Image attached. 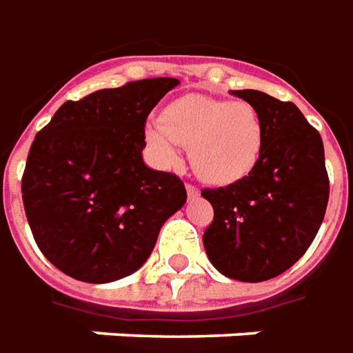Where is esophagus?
<instances>
[{
  "label": "esophagus",
  "instance_id": "34e87169",
  "mask_svg": "<svg viewBox=\"0 0 353 353\" xmlns=\"http://www.w3.org/2000/svg\"><path fill=\"white\" fill-rule=\"evenodd\" d=\"M186 192H188V197L199 196V188H197V186H194V184H186Z\"/></svg>",
  "mask_w": 353,
  "mask_h": 353
}]
</instances>
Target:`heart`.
I'll return each instance as SVG.
<instances>
[{
	"mask_svg": "<svg viewBox=\"0 0 353 353\" xmlns=\"http://www.w3.org/2000/svg\"><path fill=\"white\" fill-rule=\"evenodd\" d=\"M144 139L165 167L181 163L179 144L190 146L197 176L226 186L256 167L264 148V123L249 102L192 92L169 102L159 123L146 125Z\"/></svg>",
	"mask_w": 353,
	"mask_h": 353,
	"instance_id": "1",
	"label": "heart"
}]
</instances>
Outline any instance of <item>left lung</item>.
Masks as SVG:
<instances>
[{
  "mask_svg": "<svg viewBox=\"0 0 353 353\" xmlns=\"http://www.w3.org/2000/svg\"><path fill=\"white\" fill-rule=\"evenodd\" d=\"M259 110L264 148L245 179L224 188H203L212 222L203 245L212 266L239 281H266L306 252L329 201L321 134L292 102L266 92L234 91Z\"/></svg>",
  "mask_w": 353,
  "mask_h": 353,
  "instance_id": "obj_1",
  "label": "left lung"
}]
</instances>
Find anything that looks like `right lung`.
<instances>
[{
  "label": "right lung",
  "instance_id": "add662e5",
  "mask_svg": "<svg viewBox=\"0 0 353 353\" xmlns=\"http://www.w3.org/2000/svg\"><path fill=\"white\" fill-rule=\"evenodd\" d=\"M179 85L152 77L66 101L32 142L22 203L39 251L66 276L108 283L141 268L184 182L142 161L144 127Z\"/></svg>",
  "mask_w": 353,
  "mask_h": 353
}]
</instances>
